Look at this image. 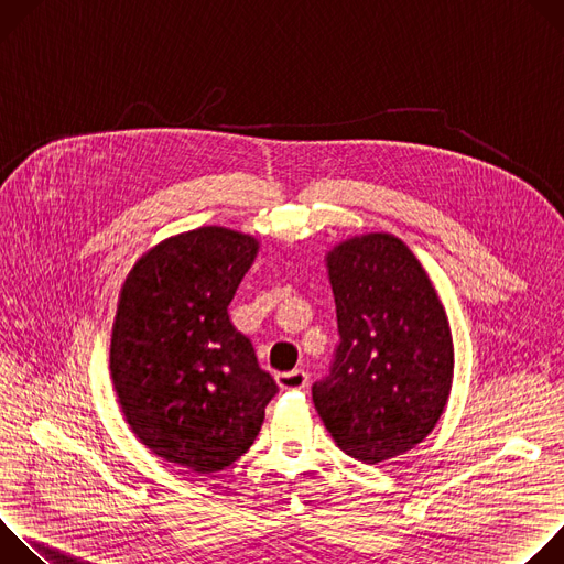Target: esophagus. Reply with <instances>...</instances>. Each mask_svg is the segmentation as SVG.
I'll return each instance as SVG.
<instances>
[{
  "label": "esophagus",
  "instance_id": "34e87169",
  "mask_svg": "<svg viewBox=\"0 0 564 564\" xmlns=\"http://www.w3.org/2000/svg\"><path fill=\"white\" fill-rule=\"evenodd\" d=\"M310 381L307 372L305 370H290V372H279L276 375V383L283 388V390H299V388H305Z\"/></svg>",
  "mask_w": 564,
  "mask_h": 564
}]
</instances>
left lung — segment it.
Here are the masks:
<instances>
[{
  "instance_id": "obj_1",
  "label": "left lung",
  "mask_w": 564,
  "mask_h": 564,
  "mask_svg": "<svg viewBox=\"0 0 564 564\" xmlns=\"http://www.w3.org/2000/svg\"><path fill=\"white\" fill-rule=\"evenodd\" d=\"M339 346L312 401L337 446L377 464L415 448L453 381V339L433 283L390 234L355 236L328 254Z\"/></svg>"
}]
</instances>
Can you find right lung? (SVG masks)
Listing matches in <instances>:
<instances>
[{"mask_svg":"<svg viewBox=\"0 0 564 564\" xmlns=\"http://www.w3.org/2000/svg\"><path fill=\"white\" fill-rule=\"evenodd\" d=\"M259 243L198 227L147 252L124 281L111 379L135 437L196 473L223 470L257 440L279 392L227 305Z\"/></svg>","mask_w":564,"mask_h":564,"instance_id":"right-lung-1","label":"right lung"}]
</instances>
